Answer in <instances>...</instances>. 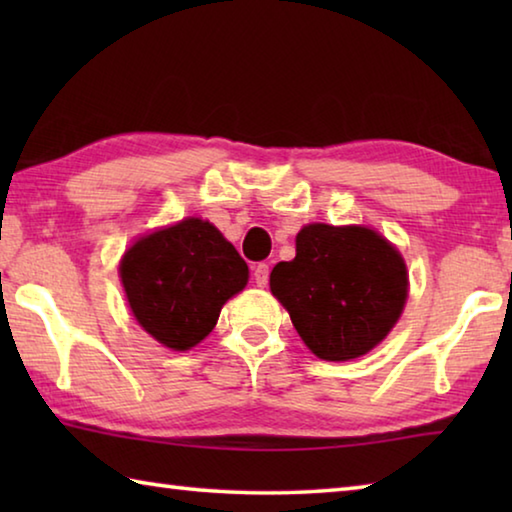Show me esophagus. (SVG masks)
Here are the masks:
<instances>
[{"label":"esophagus","mask_w":512,"mask_h":512,"mask_svg":"<svg viewBox=\"0 0 512 512\" xmlns=\"http://www.w3.org/2000/svg\"><path fill=\"white\" fill-rule=\"evenodd\" d=\"M268 273H271V268H268V264H257L255 266V271H253V277H255V282H257V287H266L268 284Z\"/></svg>","instance_id":"esophagus-1"}]
</instances>
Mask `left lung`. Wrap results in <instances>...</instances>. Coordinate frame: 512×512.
<instances>
[{
  "label": "left lung",
  "mask_w": 512,
  "mask_h": 512,
  "mask_svg": "<svg viewBox=\"0 0 512 512\" xmlns=\"http://www.w3.org/2000/svg\"><path fill=\"white\" fill-rule=\"evenodd\" d=\"M406 266L375 230L305 225L296 257L271 273V291L316 357L348 361L391 332L406 302Z\"/></svg>",
  "instance_id": "8db88e82"
}]
</instances>
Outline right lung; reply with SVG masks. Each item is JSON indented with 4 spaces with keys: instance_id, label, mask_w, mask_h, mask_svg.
<instances>
[{
    "instance_id": "add662e5",
    "label": "right lung",
    "mask_w": 512,
    "mask_h": 512,
    "mask_svg": "<svg viewBox=\"0 0 512 512\" xmlns=\"http://www.w3.org/2000/svg\"><path fill=\"white\" fill-rule=\"evenodd\" d=\"M119 275L137 323L167 348L189 350L246 287L248 266L212 223L185 219L135 241Z\"/></svg>"
}]
</instances>
